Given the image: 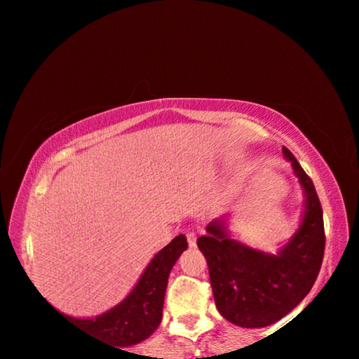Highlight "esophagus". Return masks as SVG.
I'll list each match as a JSON object with an SVG mask.
<instances>
[{"instance_id":"esophagus-1","label":"esophagus","mask_w":359,"mask_h":359,"mask_svg":"<svg viewBox=\"0 0 359 359\" xmlns=\"http://www.w3.org/2000/svg\"><path fill=\"white\" fill-rule=\"evenodd\" d=\"M187 241H188V245H190V247L196 245V233H193V231L187 233Z\"/></svg>"}]
</instances>
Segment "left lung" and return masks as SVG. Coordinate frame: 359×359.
<instances>
[{"label": "left lung", "mask_w": 359, "mask_h": 359, "mask_svg": "<svg viewBox=\"0 0 359 359\" xmlns=\"http://www.w3.org/2000/svg\"><path fill=\"white\" fill-rule=\"evenodd\" d=\"M302 188L301 223L287 244L269 253L236 241L228 218L212 220L198 239L208 259L218 312L241 327H264L288 315L313 287L325 252L323 210L313 182L283 147Z\"/></svg>", "instance_id": "left-lung-1"}]
</instances>
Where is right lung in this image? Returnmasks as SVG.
<instances>
[{
	"mask_svg": "<svg viewBox=\"0 0 359 359\" xmlns=\"http://www.w3.org/2000/svg\"><path fill=\"white\" fill-rule=\"evenodd\" d=\"M187 247L184 234L174 238L151 258L128 296L98 317L76 318L62 312L60 315L82 331L118 347H130L142 342L161 323L168 278L175 261L187 250Z\"/></svg>",
	"mask_w": 359,
	"mask_h": 359,
	"instance_id": "obj_1",
	"label": "right lung"
}]
</instances>
